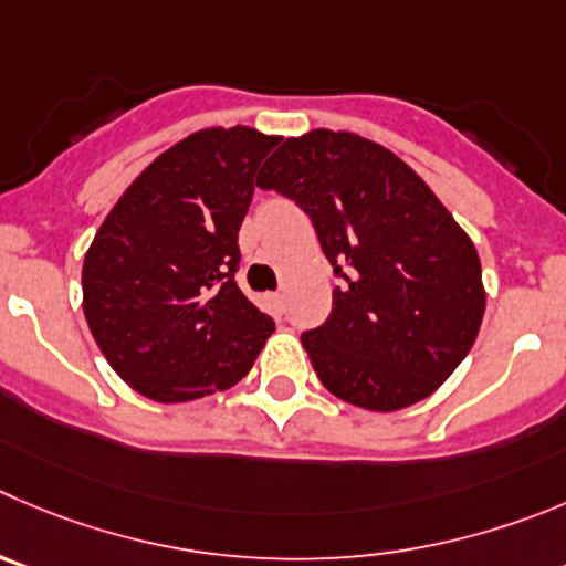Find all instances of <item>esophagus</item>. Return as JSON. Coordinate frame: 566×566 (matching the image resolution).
<instances>
[{
    "mask_svg": "<svg viewBox=\"0 0 566 566\" xmlns=\"http://www.w3.org/2000/svg\"><path fill=\"white\" fill-rule=\"evenodd\" d=\"M263 300H266V308L272 311V314H283V294L274 292V294H266Z\"/></svg>",
    "mask_w": 566,
    "mask_h": 566,
    "instance_id": "1",
    "label": "esophagus"
}]
</instances>
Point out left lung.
I'll use <instances>...</instances> for the list:
<instances>
[{
    "label": "left lung",
    "instance_id": "left-lung-1",
    "mask_svg": "<svg viewBox=\"0 0 566 566\" xmlns=\"http://www.w3.org/2000/svg\"><path fill=\"white\" fill-rule=\"evenodd\" d=\"M258 186L308 213L342 277L325 325L303 333L322 386L384 413L433 395L475 344L486 292L475 244L428 182L369 138L311 130Z\"/></svg>",
    "mask_w": 566,
    "mask_h": 566
}]
</instances>
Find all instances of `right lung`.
<instances>
[{"mask_svg": "<svg viewBox=\"0 0 566 566\" xmlns=\"http://www.w3.org/2000/svg\"><path fill=\"white\" fill-rule=\"evenodd\" d=\"M252 127H208L130 182L83 261V311L116 375L155 402L239 384L274 322L241 294L239 228L255 169L277 144Z\"/></svg>", "mask_w": 566, "mask_h": 566, "instance_id": "add662e5", "label": "right lung"}]
</instances>
